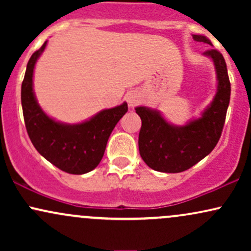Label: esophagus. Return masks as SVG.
<instances>
[{
  "label": "esophagus",
  "instance_id": "1",
  "mask_svg": "<svg viewBox=\"0 0 251 251\" xmlns=\"http://www.w3.org/2000/svg\"><path fill=\"white\" fill-rule=\"evenodd\" d=\"M126 101H127L129 107L133 108L134 106H137L138 102L140 101V98L137 93H134V92H129V93L126 94Z\"/></svg>",
  "mask_w": 251,
  "mask_h": 251
}]
</instances>
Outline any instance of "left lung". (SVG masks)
<instances>
[{
  "label": "left lung",
  "instance_id": "obj_1",
  "mask_svg": "<svg viewBox=\"0 0 251 251\" xmlns=\"http://www.w3.org/2000/svg\"><path fill=\"white\" fill-rule=\"evenodd\" d=\"M192 36L195 41L212 46L206 36ZM203 55L210 57L215 65L217 92L200 118L178 126L170 124L157 109L146 106L135 107L142 119L138 140L139 153L146 165L155 171L168 174L185 171L205 158L220 140L231 87L226 60L220 51L209 50Z\"/></svg>",
  "mask_w": 251,
  "mask_h": 251
}]
</instances>
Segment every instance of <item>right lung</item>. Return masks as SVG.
I'll return each instance as SVG.
<instances>
[{
	"label": "right lung",
	"instance_id": "add662e5",
	"mask_svg": "<svg viewBox=\"0 0 251 251\" xmlns=\"http://www.w3.org/2000/svg\"><path fill=\"white\" fill-rule=\"evenodd\" d=\"M47 41L31 55L21 87V102L25 128L34 148L56 168L72 175H83L99 165L107 140L117 123L127 112V103L102 109L79 124H65L43 112L33 88L35 63Z\"/></svg>",
	"mask_w": 251,
	"mask_h": 251
}]
</instances>
